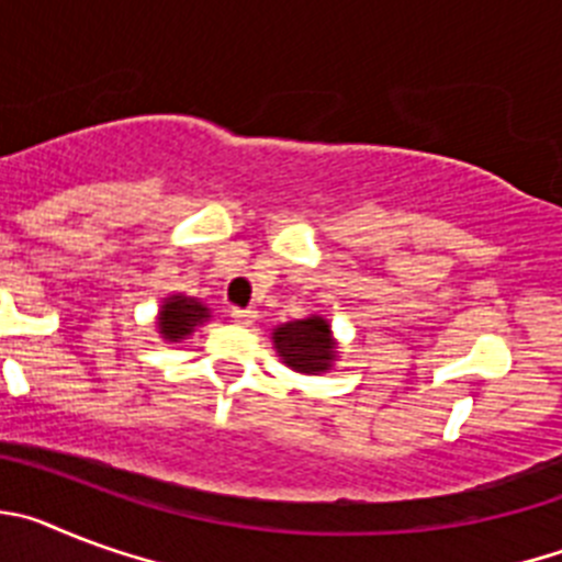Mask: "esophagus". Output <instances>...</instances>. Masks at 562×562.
<instances>
[{
    "label": "esophagus",
    "mask_w": 562,
    "mask_h": 562,
    "mask_svg": "<svg viewBox=\"0 0 562 562\" xmlns=\"http://www.w3.org/2000/svg\"><path fill=\"white\" fill-rule=\"evenodd\" d=\"M231 317H233V321H236V324L250 326L258 315H256V310H238V306H233V310H231Z\"/></svg>",
    "instance_id": "1"
}]
</instances>
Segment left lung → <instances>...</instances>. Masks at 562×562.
Returning a JSON list of instances; mask_svg holds the SVG:
<instances>
[{
    "instance_id": "8db88e82",
    "label": "left lung",
    "mask_w": 562,
    "mask_h": 562,
    "mask_svg": "<svg viewBox=\"0 0 562 562\" xmlns=\"http://www.w3.org/2000/svg\"><path fill=\"white\" fill-rule=\"evenodd\" d=\"M276 340L278 355L284 357L286 366H292L295 371H326L331 362V337H329V324L324 317H306V321H295V324H286L281 329H276L272 335Z\"/></svg>"
}]
</instances>
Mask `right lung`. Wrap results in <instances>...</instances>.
Instances as JSON below:
<instances>
[{"mask_svg": "<svg viewBox=\"0 0 562 562\" xmlns=\"http://www.w3.org/2000/svg\"><path fill=\"white\" fill-rule=\"evenodd\" d=\"M207 317V310L200 301H191V297L173 295L168 297L166 306L160 312V331L168 340H180V337L191 335L193 326L202 324Z\"/></svg>", "mask_w": 562, "mask_h": 562, "instance_id": "obj_1", "label": "right lung"}]
</instances>
